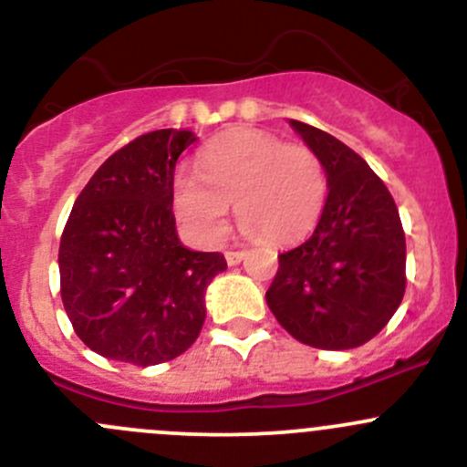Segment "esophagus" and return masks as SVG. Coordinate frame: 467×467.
<instances>
[{"label": "esophagus", "mask_w": 467, "mask_h": 467, "mask_svg": "<svg viewBox=\"0 0 467 467\" xmlns=\"http://www.w3.org/2000/svg\"><path fill=\"white\" fill-rule=\"evenodd\" d=\"M244 257H246V251H233V248H230V251H225V262H228L230 266L239 264Z\"/></svg>", "instance_id": "34e87169"}]
</instances>
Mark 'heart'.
I'll list each match as a JSON object with an SVG mask.
<instances>
[{
  "mask_svg": "<svg viewBox=\"0 0 467 467\" xmlns=\"http://www.w3.org/2000/svg\"><path fill=\"white\" fill-rule=\"evenodd\" d=\"M327 196L323 160L307 144H286L262 130H237L201 153L199 176L181 171L173 207L192 233L214 242L234 205L237 225L257 242L282 246L317 225Z\"/></svg>",
  "mask_w": 467,
  "mask_h": 467,
  "instance_id": "heart-1",
  "label": "heart"
}]
</instances>
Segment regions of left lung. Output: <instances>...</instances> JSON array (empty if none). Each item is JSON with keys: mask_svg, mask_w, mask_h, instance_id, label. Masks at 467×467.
I'll list each match as a JSON object with an SVG mask.
<instances>
[{"mask_svg": "<svg viewBox=\"0 0 467 467\" xmlns=\"http://www.w3.org/2000/svg\"><path fill=\"white\" fill-rule=\"evenodd\" d=\"M323 160L327 199L317 230L277 255L266 303L300 343L350 350L378 337L407 289L398 205L359 153L321 129L289 121Z\"/></svg>", "mask_w": 467, "mask_h": 467, "instance_id": "1", "label": "left lung"}]
</instances>
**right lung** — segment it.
I'll list each match as a JSON object with an SVG mask.
<instances>
[{
  "label": "right lung",
  "instance_id": "obj_1",
  "mask_svg": "<svg viewBox=\"0 0 467 467\" xmlns=\"http://www.w3.org/2000/svg\"><path fill=\"white\" fill-rule=\"evenodd\" d=\"M190 130H150L94 171L58 248L60 298L74 332L97 355L133 366L176 359L199 338L205 286L221 253L181 244L173 171Z\"/></svg>",
  "mask_w": 467,
  "mask_h": 467
}]
</instances>
